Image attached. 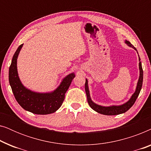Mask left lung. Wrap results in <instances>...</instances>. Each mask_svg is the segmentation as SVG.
I'll return each mask as SVG.
<instances>
[{
    "mask_svg": "<svg viewBox=\"0 0 151 151\" xmlns=\"http://www.w3.org/2000/svg\"><path fill=\"white\" fill-rule=\"evenodd\" d=\"M126 43L129 45V47H133V49H135L136 51L137 49L135 47L133 46V45L131 44L129 41L126 40ZM139 80H138L137 82V87H136V90L134 93L133 94V96H131V98L130 100L128 101L127 102H126L125 104H124L122 105H119V106H100V105L96 104V103H94L93 101L91 100L90 97V94H89V90H88V81L86 79V82H85V91H86V97H87V101L88 104L91 106V108L92 109H93L95 111L98 112L100 114H103V115H119V114H122V113H124L129 110V109L131 108V107L133 106L134 104V103L135 102L136 100H137L138 96H139L140 91L142 89V82H143V69H142V63L140 62V58L139 57Z\"/></svg>",
    "mask_w": 151,
    "mask_h": 151,
    "instance_id": "obj_1",
    "label": "left lung"
}]
</instances>
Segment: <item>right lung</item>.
Returning a JSON list of instances; mask_svg holds the SVG:
<instances>
[{
  "instance_id": "right-lung-1",
  "label": "right lung",
  "mask_w": 151,
  "mask_h": 151,
  "mask_svg": "<svg viewBox=\"0 0 151 151\" xmlns=\"http://www.w3.org/2000/svg\"><path fill=\"white\" fill-rule=\"evenodd\" d=\"M22 45H20L14 53L9 69V82L14 97L24 110L34 114L47 115L54 113L63 104L66 92L75 78V74L72 73L64 78L60 86L53 92L40 93L27 89L20 82L16 65Z\"/></svg>"
}]
</instances>
